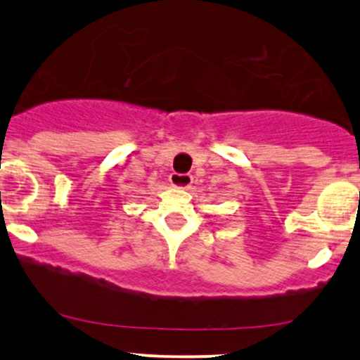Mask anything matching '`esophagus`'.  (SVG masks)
<instances>
[{"instance_id":"obj_1","label":"esophagus","mask_w":360,"mask_h":360,"mask_svg":"<svg viewBox=\"0 0 360 360\" xmlns=\"http://www.w3.org/2000/svg\"><path fill=\"white\" fill-rule=\"evenodd\" d=\"M169 181H171V184L176 186V188L186 189V188H189V186L193 184V176L191 174H179V172H172V174L169 176Z\"/></svg>"}]
</instances>
